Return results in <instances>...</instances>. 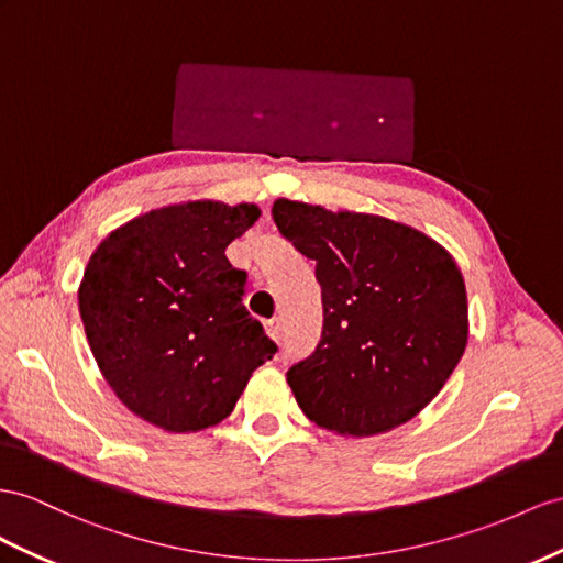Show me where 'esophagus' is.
Instances as JSON below:
<instances>
[{"instance_id":"obj_1","label":"esophagus","mask_w":563,"mask_h":563,"mask_svg":"<svg viewBox=\"0 0 563 563\" xmlns=\"http://www.w3.org/2000/svg\"><path fill=\"white\" fill-rule=\"evenodd\" d=\"M266 333H268V338H273L276 342H280V338H283V325H280V319H271V321H266Z\"/></svg>"}]
</instances>
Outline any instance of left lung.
<instances>
[{"label": "left lung", "mask_w": 563, "mask_h": 563, "mask_svg": "<svg viewBox=\"0 0 563 563\" xmlns=\"http://www.w3.org/2000/svg\"><path fill=\"white\" fill-rule=\"evenodd\" d=\"M283 238L316 262L323 333L287 371L307 419L368 438L411 421L452 376L468 342L466 285L454 256L383 216L276 199Z\"/></svg>", "instance_id": "8db88e82"}]
</instances>
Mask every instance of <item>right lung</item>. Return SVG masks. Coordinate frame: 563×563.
Here are the masks:
<instances>
[{
	"label": "right lung",
	"instance_id": "right-lung-1",
	"mask_svg": "<svg viewBox=\"0 0 563 563\" xmlns=\"http://www.w3.org/2000/svg\"><path fill=\"white\" fill-rule=\"evenodd\" d=\"M258 216L256 205L183 201L128 221L90 256L78 290L85 335L111 390L147 423H221L278 352L242 305L247 273L225 256Z\"/></svg>",
	"mask_w": 563,
	"mask_h": 563
}]
</instances>
